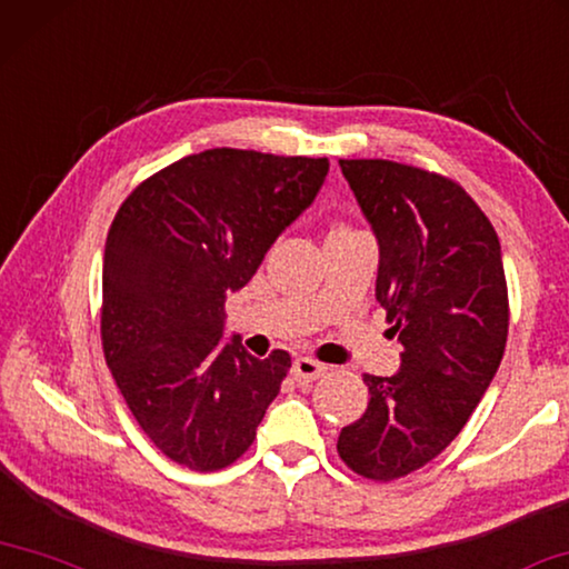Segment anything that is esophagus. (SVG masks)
Returning <instances> with one entry per match:
<instances>
[{"instance_id": "obj_1", "label": "esophagus", "mask_w": 569, "mask_h": 569, "mask_svg": "<svg viewBox=\"0 0 569 569\" xmlns=\"http://www.w3.org/2000/svg\"><path fill=\"white\" fill-rule=\"evenodd\" d=\"M323 372H327V367L317 362V359H309V357L296 359L293 369H291L296 382H313V380H319Z\"/></svg>"}]
</instances>
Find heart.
<instances>
[{"instance_id":"b5f03b06","label":"heart","mask_w":569,"mask_h":569,"mask_svg":"<svg viewBox=\"0 0 569 569\" xmlns=\"http://www.w3.org/2000/svg\"><path fill=\"white\" fill-rule=\"evenodd\" d=\"M337 232H351V230L345 228V224H339V228H333V230L329 232V236H337Z\"/></svg>"}]
</instances>
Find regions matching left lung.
Masks as SVG:
<instances>
[{"instance_id":"left-lung-1","label":"left lung","mask_w":569,"mask_h":569,"mask_svg":"<svg viewBox=\"0 0 569 569\" xmlns=\"http://www.w3.org/2000/svg\"><path fill=\"white\" fill-rule=\"evenodd\" d=\"M380 242L377 301L402 345L400 372L365 375L369 405L339 432V458L395 481L443 453L481 402L509 333L493 224L450 177L390 159H339Z\"/></svg>"}]
</instances>
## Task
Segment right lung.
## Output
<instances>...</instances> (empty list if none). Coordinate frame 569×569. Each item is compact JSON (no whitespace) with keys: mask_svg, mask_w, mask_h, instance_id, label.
<instances>
[{"mask_svg":"<svg viewBox=\"0 0 569 569\" xmlns=\"http://www.w3.org/2000/svg\"><path fill=\"white\" fill-rule=\"evenodd\" d=\"M329 159L207 149L133 189L103 252L101 341L139 428L169 461L220 471L291 369L288 351L256 359L220 345L224 299L313 202Z\"/></svg>","mask_w":569,"mask_h":569,"instance_id":"right-lung-1","label":"right lung"}]
</instances>
